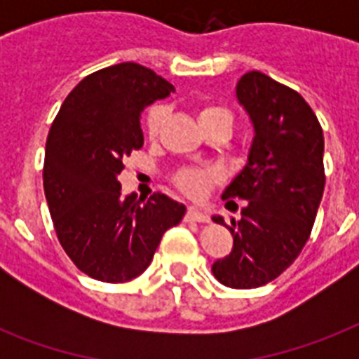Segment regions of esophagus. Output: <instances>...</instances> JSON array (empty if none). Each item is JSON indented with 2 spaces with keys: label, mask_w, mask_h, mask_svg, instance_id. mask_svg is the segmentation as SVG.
Returning a JSON list of instances; mask_svg holds the SVG:
<instances>
[{
  "label": "esophagus",
  "mask_w": 359,
  "mask_h": 359,
  "mask_svg": "<svg viewBox=\"0 0 359 359\" xmlns=\"http://www.w3.org/2000/svg\"><path fill=\"white\" fill-rule=\"evenodd\" d=\"M186 218L190 219V222H199V224H207L208 219H210V216L205 212H201L199 208L196 207H190L188 208V212H186Z\"/></svg>",
  "instance_id": "1"
}]
</instances>
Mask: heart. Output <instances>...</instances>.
<instances>
[{
    "label": "heart",
    "instance_id": "1",
    "mask_svg": "<svg viewBox=\"0 0 359 359\" xmlns=\"http://www.w3.org/2000/svg\"><path fill=\"white\" fill-rule=\"evenodd\" d=\"M212 115H229L231 114L224 108H216V106H207L201 109L199 121L212 117ZM163 119H165V109L162 106H154L145 117V132L147 135L154 140L162 128ZM219 179V173L216 169L210 168H186L180 169L179 173L175 175V184L179 186L180 190L184 191L186 196L194 197V199H201L210 191L212 184Z\"/></svg>",
    "mask_w": 359,
    "mask_h": 359
}]
</instances>
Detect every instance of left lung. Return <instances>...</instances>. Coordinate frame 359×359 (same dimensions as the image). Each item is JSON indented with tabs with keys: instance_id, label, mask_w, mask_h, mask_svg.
Listing matches in <instances>:
<instances>
[{
	"instance_id": "obj_1",
	"label": "left lung",
	"mask_w": 359,
	"mask_h": 359,
	"mask_svg": "<svg viewBox=\"0 0 359 359\" xmlns=\"http://www.w3.org/2000/svg\"><path fill=\"white\" fill-rule=\"evenodd\" d=\"M236 98L255 135L244 169L222 197L248 203L240 222L212 218L233 235V250L212 273L231 289H255L283 273L311 235L326 182L324 135L302 95L259 70L240 78Z\"/></svg>"
}]
</instances>
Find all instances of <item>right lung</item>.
I'll return each mask as SVG.
<instances>
[{
  "label": "right lung",
  "instance_id": "add662e5",
  "mask_svg": "<svg viewBox=\"0 0 359 359\" xmlns=\"http://www.w3.org/2000/svg\"><path fill=\"white\" fill-rule=\"evenodd\" d=\"M175 87L154 70L119 63L97 70L65 98L44 156V196L70 261L89 278L124 283L151 264L182 203L163 194L121 196L123 160L143 147L141 114Z\"/></svg>",
  "mask_w": 359,
  "mask_h": 359
}]
</instances>
